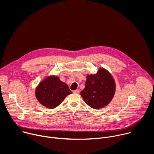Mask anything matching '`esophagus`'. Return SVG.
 <instances>
[{
	"mask_svg": "<svg viewBox=\"0 0 154 154\" xmlns=\"http://www.w3.org/2000/svg\"><path fill=\"white\" fill-rule=\"evenodd\" d=\"M73 93H75V94H79L80 93V90H75L73 91Z\"/></svg>",
	"mask_w": 154,
	"mask_h": 154,
	"instance_id": "esophagus-1",
	"label": "esophagus"
}]
</instances>
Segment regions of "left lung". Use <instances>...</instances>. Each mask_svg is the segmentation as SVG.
<instances>
[{"mask_svg": "<svg viewBox=\"0 0 154 154\" xmlns=\"http://www.w3.org/2000/svg\"><path fill=\"white\" fill-rule=\"evenodd\" d=\"M115 89V83L112 75L106 69L100 68L96 74L86 77L85 88L80 94L90 107L99 109L110 102Z\"/></svg>", "mask_w": 154, "mask_h": 154, "instance_id": "left-lung-1", "label": "left lung"}]
</instances>
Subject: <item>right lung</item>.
I'll list each match as a JSON object with an SVG mask.
<instances>
[{"label": "right lung", "instance_id": "1", "mask_svg": "<svg viewBox=\"0 0 154 154\" xmlns=\"http://www.w3.org/2000/svg\"><path fill=\"white\" fill-rule=\"evenodd\" d=\"M36 97L42 105L52 109L58 106L68 95L72 93L68 86L57 76H51L39 83Z\"/></svg>", "mask_w": 154, "mask_h": 154}]
</instances>
